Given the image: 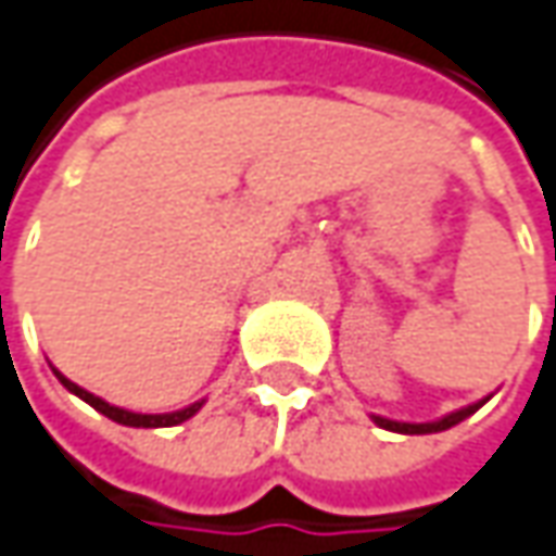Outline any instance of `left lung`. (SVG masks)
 <instances>
[{
	"label": "left lung",
	"instance_id": "1",
	"mask_svg": "<svg viewBox=\"0 0 556 556\" xmlns=\"http://www.w3.org/2000/svg\"><path fill=\"white\" fill-rule=\"evenodd\" d=\"M485 399H489V395H485ZM485 399H482V402H473V405H467V408H458V412H452V415L439 417V420H430V424H405V420H390V417H380V415H371V420L377 424V427H383V430H393V433H405V437L442 433V430H448V427L460 424L464 417H470L473 412H480L482 405H485Z\"/></svg>",
	"mask_w": 556,
	"mask_h": 556
}]
</instances>
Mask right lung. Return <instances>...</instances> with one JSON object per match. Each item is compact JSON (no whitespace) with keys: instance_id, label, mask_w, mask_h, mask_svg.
Returning a JSON list of instances; mask_svg holds the SVG:
<instances>
[{"instance_id":"add662e5","label":"right lung","mask_w":556,"mask_h":556,"mask_svg":"<svg viewBox=\"0 0 556 556\" xmlns=\"http://www.w3.org/2000/svg\"><path fill=\"white\" fill-rule=\"evenodd\" d=\"M54 377L71 390L74 395H79L83 402H89L96 412H101L104 417H111V420H117V424H123V427H176V424H182V420H188V417H194L198 412H201L203 399L201 402H194V405H188V408H182V412H169V415H139V412H126V408H117V405H111V402H104V399H98L96 393H89V390H83V387H76L74 380H67L64 374L58 371V368H52Z\"/></svg>"}]
</instances>
